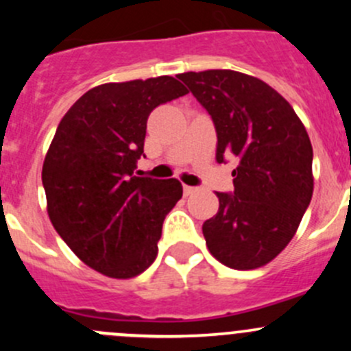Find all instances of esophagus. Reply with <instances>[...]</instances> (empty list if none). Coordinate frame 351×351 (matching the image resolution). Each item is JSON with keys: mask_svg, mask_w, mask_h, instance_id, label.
<instances>
[{"mask_svg": "<svg viewBox=\"0 0 351 351\" xmlns=\"http://www.w3.org/2000/svg\"><path fill=\"white\" fill-rule=\"evenodd\" d=\"M193 192H197L195 186H189V185L183 186V193H185V195H192Z\"/></svg>", "mask_w": 351, "mask_h": 351, "instance_id": "1", "label": "esophagus"}]
</instances>
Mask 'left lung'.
<instances>
[{
    "instance_id": "8db88e82",
    "label": "left lung",
    "mask_w": 351,
    "mask_h": 351,
    "mask_svg": "<svg viewBox=\"0 0 351 351\" xmlns=\"http://www.w3.org/2000/svg\"><path fill=\"white\" fill-rule=\"evenodd\" d=\"M217 132V162L236 158L234 192H217L204 222L215 260L236 270L267 265L290 243L313 197V146L306 127L265 81L231 69L178 74Z\"/></svg>"
}]
</instances>
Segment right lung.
<instances>
[{"label":"right lung","mask_w":351,"mask_h":351,"mask_svg":"<svg viewBox=\"0 0 351 351\" xmlns=\"http://www.w3.org/2000/svg\"><path fill=\"white\" fill-rule=\"evenodd\" d=\"M186 93L171 76L91 88L62 117L45 154L42 185L52 226L83 263L110 278L151 267L165 217L183 195L176 178L134 169L149 113Z\"/></svg>","instance_id":"obj_1"}]
</instances>
